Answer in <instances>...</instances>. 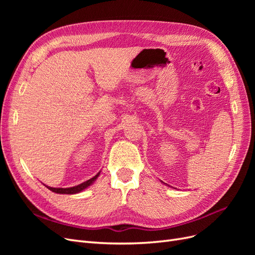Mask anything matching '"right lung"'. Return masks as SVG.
I'll list each match as a JSON object with an SVG mask.
<instances>
[{"label": "right lung", "mask_w": 255, "mask_h": 255, "mask_svg": "<svg viewBox=\"0 0 255 255\" xmlns=\"http://www.w3.org/2000/svg\"><path fill=\"white\" fill-rule=\"evenodd\" d=\"M100 173H101V171H99L94 177H91V179H89L88 181L84 182L82 184H79L76 185V186H73V187H67V188H57V187H51V186H48V185H44L45 187L49 188L51 191L53 192H56V194H63V195H75V194H79V192L83 191L86 189L87 187H89L90 185L94 184L96 182V180L99 177Z\"/></svg>", "instance_id": "right-lung-1"}]
</instances>
